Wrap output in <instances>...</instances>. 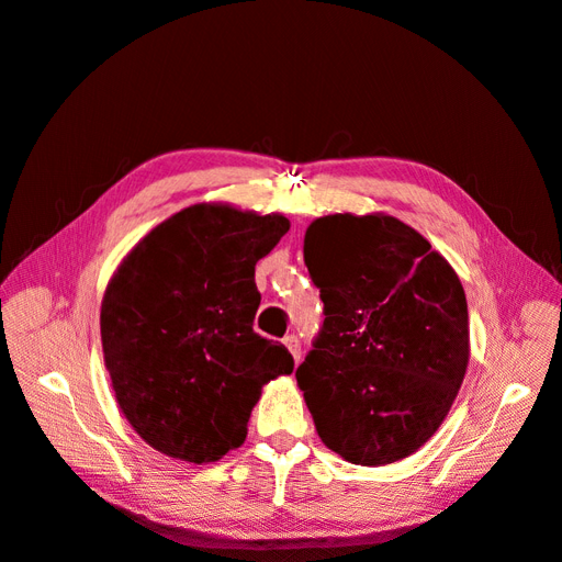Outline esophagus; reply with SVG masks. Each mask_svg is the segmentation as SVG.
Here are the masks:
<instances>
[{"mask_svg":"<svg viewBox=\"0 0 562 562\" xmlns=\"http://www.w3.org/2000/svg\"><path fill=\"white\" fill-rule=\"evenodd\" d=\"M283 345L288 347V351H291L295 363H300V359H302V345H300V339H297L295 335H288V337L283 339Z\"/></svg>","mask_w":562,"mask_h":562,"instance_id":"1","label":"esophagus"}]
</instances>
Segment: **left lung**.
Returning a JSON list of instances; mask_svg holds the SVG:
<instances>
[{"instance_id":"8db88e82","label":"left lung","mask_w":562,"mask_h":562,"mask_svg":"<svg viewBox=\"0 0 562 562\" xmlns=\"http://www.w3.org/2000/svg\"><path fill=\"white\" fill-rule=\"evenodd\" d=\"M304 265L326 321L295 378L321 440L361 467L417 452L448 417L469 366L457 271L386 213L316 217Z\"/></svg>"}]
</instances>
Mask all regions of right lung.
<instances>
[{
    "label": "right lung",
    "instance_id": "right-lung-1",
    "mask_svg": "<svg viewBox=\"0 0 562 562\" xmlns=\"http://www.w3.org/2000/svg\"><path fill=\"white\" fill-rule=\"evenodd\" d=\"M291 229L281 213L194 203L135 244L100 304L114 398L147 446L180 462L239 448L262 386L293 356L252 330L255 265Z\"/></svg>",
    "mask_w": 562,
    "mask_h": 562
}]
</instances>
